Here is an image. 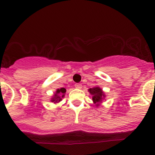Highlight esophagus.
Instances as JSON below:
<instances>
[{
  "mask_svg": "<svg viewBox=\"0 0 155 155\" xmlns=\"http://www.w3.org/2000/svg\"><path fill=\"white\" fill-rule=\"evenodd\" d=\"M75 87H76V88L80 89V88H82V84H81V83H76V84H75Z\"/></svg>",
  "mask_w": 155,
  "mask_h": 155,
  "instance_id": "34e87169",
  "label": "esophagus"
}]
</instances>
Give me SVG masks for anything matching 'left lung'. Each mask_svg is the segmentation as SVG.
I'll return each instance as SVG.
<instances>
[{
  "instance_id": "8db88e82",
  "label": "left lung",
  "mask_w": 155,
  "mask_h": 155,
  "mask_svg": "<svg viewBox=\"0 0 155 155\" xmlns=\"http://www.w3.org/2000/svg\"><path fill=\"white\" fill-rule=\"evenodd\" d=\"M88 91L92 95V101L94 104H97V106H98V104L102 101V100L105 97L103 91L99 87H94L88 89Z\"/></svg>"
}]
</instances>
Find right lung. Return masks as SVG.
<instances>
[{
    "mask_svg": "<svg viewBox=\"0 0 155 155\" xmlns=\"http://www.w3.org/2000/svg\"><path fill=\"white\" fill-rule=\"evenodd\" d=\"M65 92H66V89L64 88V87L58 89L56 91V93L54 94V97H52V99H51V102L58 103L61 101V98L64 97V96Z\"/></svg>",
    "mask_w": 155,
    "mask_h": 155,
    "instance_id": "add662e5",
    "label": "right lung"
}]
</instances>
